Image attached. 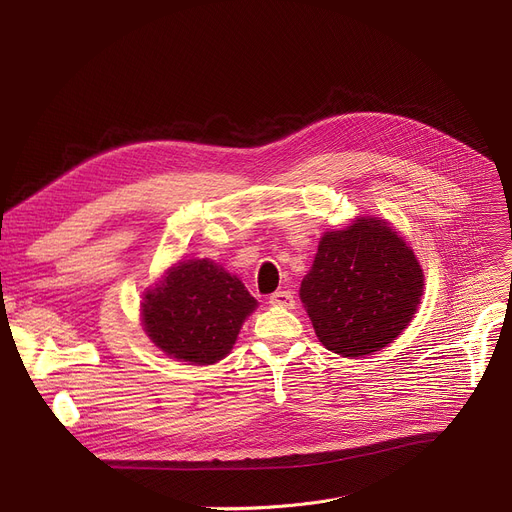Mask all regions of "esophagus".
<instances>
[{"mask_svg":"<svg viewBox=\"0 0 512 512\" xmlns=\"http://www.w3.org/2000/svg\"><path fill=\"white\" fill-rule=\"evenodd\" d=\"M270 305L292 309L294 307V294L290 290H276L274 294H270Z\"/></svg>","mask_w":512,"mask_h":512,"instance_id":"obj_1","label":"esophagus"}]
</instances>
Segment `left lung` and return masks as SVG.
I'll list each match as a JSON object with an SVG mask.
<instances>
[{"label":"left lung","mask_w":512,"mask_h":512,"mask_svg":"<svg viewBox=\"0 0 512 512\" xmlns=\"http://www.w3.org/2000/svg\"><path fill=\"white\" fill-rule=\"evenodd\" d=\"M421 294L423 272L411 247L375 218L326 232L301 282L319 342L351 359L388 346L409 326Z\"/></svg>","instance_id":"left-lung-1"}]
</instances>
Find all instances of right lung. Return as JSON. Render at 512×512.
<instances>
[{"mask_svg":"<svg viewBox=\"0 0 512 512\" xmlns=\"http://www.w3.org/2000/svg\"><path fill=\"white\" fill-rule=\"evenodd\" d=\"M257 307L236 276L209 259L184 261L145 294L143 324L166 355L211 365L224 359Z\"/></svg>","mask_w":512,"mask_h":512,"instance_id":"obj_1","label":"right lung"}]
</instances>
